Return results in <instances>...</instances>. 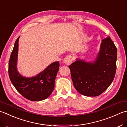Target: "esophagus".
<instances>
[{
	"label": "esophagus",
	"instance_id": "obj_1",
	"mask_svg": "<svg viewBox=\"0 0 127 127\" xmlns=\"http://www.w3.org/2000/svg\"><path fill=\"white\" fill-rule=\"evenodd\" d=\"M73 61V58L71 55H67L64 59V63L67 65H69Z\"/></svg>",
	"mask_w": 127,
	"mask_h": 127
}]
</instances>
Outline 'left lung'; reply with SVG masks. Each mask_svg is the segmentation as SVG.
Here are the masks:
<instances>
[{
  "mask_svg": "<svg viewBox=\"0 0 127 127\" xmlns=\"http://www.w3.org/2000/svg\"><path fill=\"white\" fill-rule=\"evenodd\" d=\"M117 49L108 37L103 39L100 51L94 63L77 59L69 68L74 87L80 94L97 96L105 92L115 78Z\"/></svg>",
  "mask_w": 127,
  "mask_h": 127,
  "instance_id": "left-lung-1",
  "label": "left lung"
}]
</instances>
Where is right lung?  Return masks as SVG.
<instances>
[{
  "mask_svg": "<svg viewBox=\"0 0 127 127\" xmlns=\"http://www.w3.org/2000/svg\"><path fill=\"white\" fill-rule=\"evenodd\" d=\"M18 38L9 62V76L15 88L27 99L33 101L44 100L50 96L55 87V80L59 69V61L50 64L45 70L33 78H27L21 76L16 69L19 45Z\"/></svg>",
  "mask_w": 127,
  "mask_h": 127,
  "instance_id": "1",
  "label": "right lung"
}]
</instances>
